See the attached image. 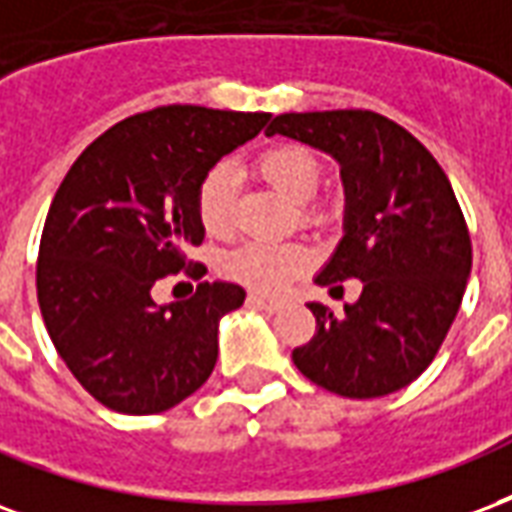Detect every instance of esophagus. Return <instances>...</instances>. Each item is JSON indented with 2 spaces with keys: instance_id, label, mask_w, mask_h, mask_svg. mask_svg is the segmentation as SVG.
Returning <instances> with one entry per match:
<instances>
[{
  "instance_id": "1",
  "label": "esophagus",
  "mask_w": 512,
  "mask_h": 512,
  "mask_svg": "<svg viewBox=\"0 0 512 512\" xmlns=\"http://www.w3.org/2000/svg\"><path fill=\"white\" fill-rule=\"evenodd\" d=\"M248 302L256 305V308H264V311H278V308H281V302L270 300V297H264V294H248Z\"/></svg>"
}]
</instances>
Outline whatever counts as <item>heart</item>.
Segmentation results:
<instances>
[{"mask_svg": "<svg viewBox=\"0 0 512 512\" xmlns=\"http://www.w3.org/2000/svg\"><path fill=\"white\" fill-rule=\"evenodd\" d=\"M261 179L289 204H305L319 188V163L308 149L283 144L267 149L256 163ZM234 166H212L199 185L196 210L199 220L210 234H226L234 210ZM308 264V251L292 242H248L223 259V272L231 281L242 283L256 292H281L286 283Z\"/></svg>", "mask_w": 512, "mask_h": 512, "instance_id": "b5f03b06", "label": "heart"}]
</instances>
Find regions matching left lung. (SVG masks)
Instances as JSON below:
<instances>
[{
    "instance_id": "obj_1",
    "label": "left lung",
    "mask_w": 512,
    "mask_h": 512,
    "mask_svg": "<svg viewBox=\"0 0 512 512\" xmlns=\"http://www.w3.org/2000/svg\"><path fill=\"white\" fill-rule=\"evenodd\" d=\"M267 136L319 149L341 166L343 237L313 281L363 292L333 313L308 302L316 335L294 349L305 379L343 398H382L431 365L461 308L472 242L450 179L393 119L346 108L281 114Z\"/></svg>"
}]
</instances>
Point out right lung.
<instances>
[{
    "instance_id": "add662e5",
    "label": "right lung",
    "mask_w": 512,
    "mask_h": 512,
    "mask_svg": "<svg viewBox=\"0 0 512 512\" xmlns=\"http://www.w3.org/2000/svg\"><path fill=\"white\" fill-rule=\"evenodd\" d=\"M267 119L152 108L95 138L62 179L40 240L37 302L70 374L108 409L166 412L210 379L218 324L245 302V289L204 281L190 300L158 305L152 286L182 270V251L204 240L196 210L204 174Z\"/></svg>"
}]
</instances>
